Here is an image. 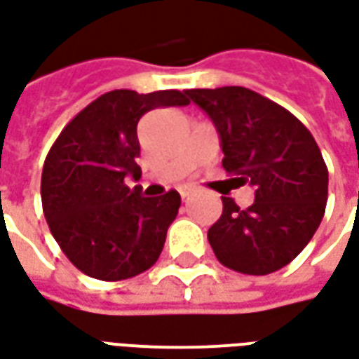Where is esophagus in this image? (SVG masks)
Wrapping results in <instances>:
<instances>
[{
	"label": "esophagus",
	"mask_w": 359,
	"mask_h": 359,
	"mask_svg": "<svg viewBox=\"0 0 359 359\" xmlns=\"http://www.w3.org/2000/svg\"><path fill=\"white\" fill-rule=\"evenodd\" d=\"M179 192H180V198H182V200H187L188 196L192 194V188H190V187H182L179 190Z\"/></svg>",
	"instance_id": "34e87169"
}]
</instances>
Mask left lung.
Here are the masks:
<instances>
[{
	"mask_svg": "<svg viewBox=\"0 0 359 359\" xmlns=\"http://www.w3.org/2000/svg\"><path fill=\"white\" fill-rule=\"evenodd\" d=\"M220 137L222 167L255 188L240 209L222 198V215L207 232L215 257L251 276L287 266L312 240L327 203L329 172L312 133L274 100L245 87L187 89Z\"/></svg>",
	"mask_w": 359,
	"mask_h": 359,
	"instance_id": "left-lung-1",
	"label": "left lung"
}]
</instances>
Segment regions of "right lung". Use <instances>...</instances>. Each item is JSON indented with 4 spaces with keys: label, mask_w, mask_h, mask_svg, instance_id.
Masks as SVG:
<instances>
[{
    "label": "right lung",
    "mask_w": 359,
    "mask_h": 359,
    "mask_svg": "<svg viewBox=\"0 0 359 359\" xmlns=\"http://www.w3.org/2000/svg\"><path fill=\"white\" fill-rule=\"evenodd\" d=\"M177 89L104 93L72 119L41 172V203L53 238L74 266L95 280L119 281L156 264L180 207L177 190L144 198L137 126L154 108L187 106Z\"/></svg>",
    "instance_id": "obj_1"
}]
</instances>
